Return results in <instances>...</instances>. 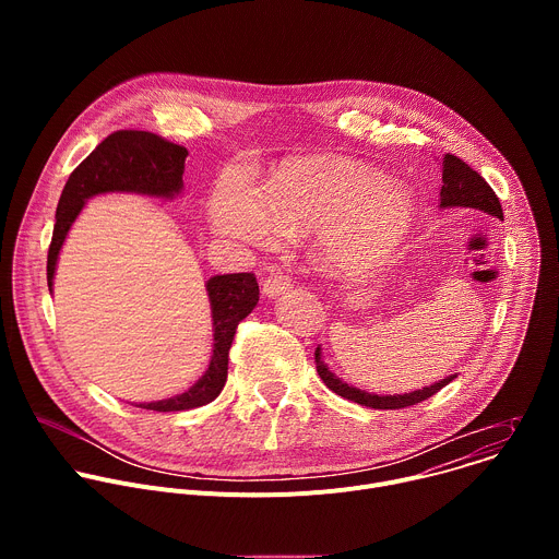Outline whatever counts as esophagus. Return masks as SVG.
<instances>
[{"instance_id":"esophagus-1","label":"esophagus","mask_w":559,"mask_h":559,"mask_svg":"<svg viewBox=\"0 0 559 559\" xmlns=\"http://www.w3.org/2000/svg\"><path fill=\"white\" fill-rule=\"evenodd\" d=\"M292 285H294V281H292L289 276H285V274H274V276H267V278L263 281V294L270 296V298H274V296L285 294Z\"/></svg>"}]
</instances>
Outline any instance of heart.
Listing matches in <instances>:
<instances>
[{"label": "heart", "mask_w": 559, "mask_h": 559, "mask_svg": "<svg viewBox=\"0 0 559 559\" xmlns=\"http://www.w3.org/2000/svg\"><path fill=\"white\" fill-rule=\"evenodd\" d=\"M412 214L407 188L341 158L292 164L257 194L243 181L227 179L210 203L212 225L248 243L272 246L276 238L318 231V250L334 270H352L389 252Z\"/></svg>", "instance_id": "heart-1"}]
</instances>
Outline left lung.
<instances>
[{"instance_id":"8db88e82","label":"left lung","mask_w":559,"mask_h":559,"mask_svg":"<svg viewBox=\"0 0 559 559\" xmlns=\"http://www.w3.org/2000/svg\"><path fill=\"white\" fill-rule=\"evenodd\" d=\"M475 207V210H485L491 216L502 218V205L498 194L491 190V186L477 175L473 168H468L462 158L453 154H444L442 158V190H440V207ZM316 358V371L321 376V380L338 395L347 397L352 403H358L362 407L371 409H405L412 405H418L433 393H438L442 386H447L455 376H447L444 380H438L431 386H423L412 393H395V395H376L360 391L356 386H349L343 382L338 376L330 371V367L321 358V347H316L313 352Z\"/></svg>"}]
</instances>
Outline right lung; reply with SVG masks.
Masks as SVG:
<instances>
[{
  "label": "right lung",
  "instance_id": "add662e5",
  "mask_svg": "<svg viewBox=\"0 0 559 559\" xmlns=\"http://www.w3.org/2000/svg\"><path fill=\"white\" fill-rule=\"evenodd\" d=\"M188 150L164 136L143 130H117L106 136L82 164L68 177L57 214L52 241L48 250V289H52V276L57 267L59 250L74 218L84 203L104 192H136L147 197H175L183 190ZM207 296L212 307L214 349L205 373L183 393L168 401L143 403L141 409L152 412H186L212 403L227 380V354L238 323L259 302V283L252 272L212 276L207 283Z\"/></svg>",
  "mask_w": 559,
  "mask_h": 559
}]
</instances>
